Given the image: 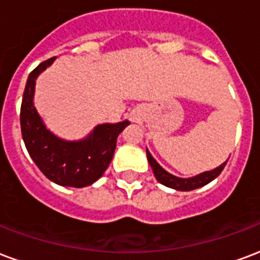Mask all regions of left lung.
Segmentation results:
<instances>
[{
    "mask_svg": "<svg viewBox=\"0 0 260 260\" xmlns=\"http://www.w3.org/2000/svg\"><path fill=\"white\" fill-rule=\"evenodd\" d=\"M146 154H147V161H149L150 167L154 172L155 179L158 180L159 183L164 184L167 187H171V189L179 190V191H190V190H196L203 187L205 184H208L209 182H212L213 179L218 178L220 172L224 168V165L228 161H224L222 165H219L218 168L212 169V171H205L203 174L196 175V176H191V178H178L175 175L167 172L161 165L153 158V155L150 154L149 150H146Z\"/></svg>",
    "mask_w": 260,
    "mask_h": 260,
    "instance_id": "8db88e82",
    "label": "left lung"
}]
</instances>
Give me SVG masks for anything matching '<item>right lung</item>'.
I'll return each mask as SVG.
<instances>
[{
  "instance_id": "1",
  "label": "right lung",
  "mask_w": 260,
  "mask_h": 260,
  "mask_svg": "<svg viewBox=\"0 0 260 260\" xmlns=\"http://www.w3.org/2000/svg\"><path fill=\"white\" fill-rule=\"evenodd\" d=\"M56 57L42 61L26 82L20 109L22 136L28 154L40 171L59 186L85 187L105 174L114 155L117 138L131 122L96 125L89 135L80 140L61 139L48 129L34 106L36 80Z\"/></svg>"
}]
</instances>
